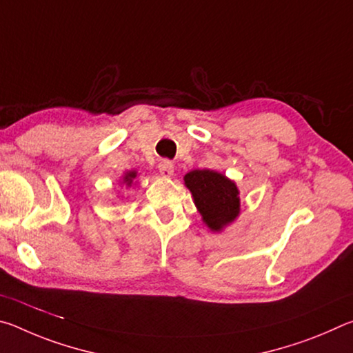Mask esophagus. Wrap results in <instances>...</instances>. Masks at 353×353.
<instances>
[{"instance_id": "1", "label": "esophagus", "mask_w": 353, "mask_h": 353, "mask_svg": "<svg viewBox=\"0 0 353 353\" xmlns=\"http://www.w3.org/2000/svg\"><path fill=\"white\" fill-rule=\"evenodd\" d=\"M159 172L160 176L163 177H171L174 174V165H172L170 160H162V162L159 163Z\"/></svg>"}]
</instances>
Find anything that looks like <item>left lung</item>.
Wrapping results in <instances>:
<instances>
[{
  "mask_svg": "<svg viewBox=\"0 0 353 353\" xmlns=\"http://www.w3.org/2000/svg\"><path fill=\"white\" fill-rule=\"evenodd\" d=\"M208 229L221 232L240 214V191L234 181L212 170H194L183 177Z\"/></svg>",
  "mask_w": 353,
  "mask_h": 353,
  "instance_id": "obj_1",
  "label": "left lung"
}]
</instances>
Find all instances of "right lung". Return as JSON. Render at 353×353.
Returning a JSON list of instances; mask_svg holds the SVG:
<instances>
[{"label":"right lung","instance_id":"obj_1","mask_svg":"<svg viewBox=\"0 0 353 353\" xmlns=\"http://www.w3.org/2000/svg\"><path fill=\"white\" fill-rule=\"evenodd\" d=\"M137 177V171H128L126 174L123 176V183H126L128 187H130V185H132V182H134V179Z\"/></svg>","mask_w":353,"mask_h":353}]
</instances>
